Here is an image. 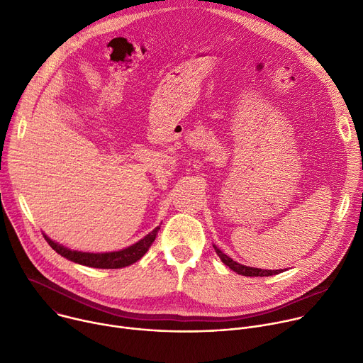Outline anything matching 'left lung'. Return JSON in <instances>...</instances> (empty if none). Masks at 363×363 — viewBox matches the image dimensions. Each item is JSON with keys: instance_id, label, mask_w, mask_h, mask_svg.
<instances>
[{"instance_id": "8db88e82", "label": "left lung", "mask_w": 363, "mask_h": 363, "mask_svg": "<svg viewBox=\"0 0 363 363\" xmlns=\"http://www.w3.org/2000/svg\"><path fill=\"white\" fill-rule=\"evenodd\" d=\"M213 246H214L216 253L218 255V257L221 259V262L224 263V265H227L230 269L238 272L239 275H243V277H271V275H277V274L282 272V269L269 271V269H259V268H252V267L242 265V263H238L236 260H233L232 257L227 256L225 253H223L216 245H213Z\"/></svg>"}]
</instances>
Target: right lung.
<instances>
[{
    "label": "right lung",
    "instance_id": "right-lung-1",
    "mask_svg": "<svg viewBox=\"0 0 363 363\" xmlns=\"http://www.w3.org/2000/svg\"><path fill=\"white\" fill-rule=\"evenodd\" d=\"M160 230V225H157L155 230L149 235H146L143 239L136 242L135 245H131L125 249L117 250V252H106V253H91V252H78L65 247L63 245L56 243L50 238H48L45 233L46 242L50 245V247L57 252L60 256L67 257L71 262L79 263V265L89 267V268H98V269H118V268H125L133 265L135 262H138L152 246L155 242V238L157 232Z\"/></svg>",
    "mask_w": 363,
    "mask_h": 363
}]
</instances>
